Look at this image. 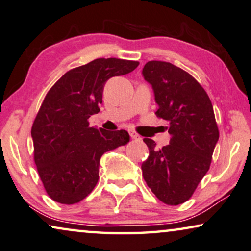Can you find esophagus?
Segmentation results:
<instances>
[{"instance_id":"obj_1","label":"esophagus","mask_w":251,"mask_h":251,"mask_svg":"<svg viewBox=\"0 0 251 251\" xmlns=\"http://www.w3.org/2000/svg\"><path fill=\"white\" fill-rule=\"evenodd\" d=\"M129 134H130V137H131L132 139H134V140H140L141 139L139 134L136 133L134 131H129Z\"/></svg>"}]
</instances>
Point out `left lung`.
Returning <instances> with one entry per match:
<instances>
[{
    "instance_id": "8db88e82",
    "label": "left lung",
    "mask_w": 251,
    "mask_h": 251,
    "mask_svg": "<svg viewBox=\"0 0 251 251\" xmlns=\"http://www.w3.org/2000/svg\"><path fill=\"white\" fill-rule=\"evenodd\" d=\"M143 77L154 90L156 115L169 122L171 134L161 150L154 140L144 139L150 156L141 164L143 176L159 201L182 204L209 170L219 141L212 101L192 75L170 62L150 61Z\"/></svg>"
}]
</instances>
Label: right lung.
<instances>
[{
  "mask_svg": "<svg viewBox=\"0 0 251 251\" xmlns=\"http://www.w3.org/2000/svg\"><path fill=\"white\" fill-rule=\"evenodd\" d=\"M139 62L96 59L64 74L45 96L31 128L34 159L53 201L72 205L86 198L99 181L104 152L128 143L126 130L89 126L100 112L108 79L133 71Z\"/></svg>",
  "mask_w": 251,
  "mask_h": 251,
  "instance_id": "1",
  "label": "right lung"
}]
</instances>
